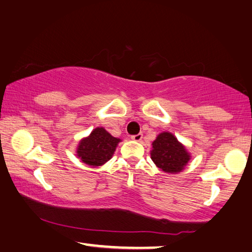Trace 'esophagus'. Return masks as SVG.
I'll return each instance as SVG.
<instances>
[{
	"mask_svg": "<svg viewBox=\"0 0 252 252\" xmlns=\"http://www.w3.org/2000/svg\"><path fill=\"white\" fill-rule=\"evenodd\" d=\"M130 138L133 139V140H135V142H140V140H142V138H143V134L139 133L137 135H133Z\"/></svg>",
	"mask_w": 252,
	"mask_h": 252,
	"instance_id": "esophagus-1",
	"label": "esophagus"
}]
</instances>
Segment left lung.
Returning a JSON list of instances; mask_svg holds the SVG:
<instances>
[{"label": "left lung", "mask_w": 252, "mask_h": 252, "mask_svg": "<svg viewBox=\"0 0 252 252\" xmlns=\"http://www.w3.org/2000/svg\"><path fill=\"white\" fill-rule=\"evenodd\" d=\"M152 159L165 173L176 174L187 165L190 156L177 138L170 133H161L153 143Z\"/></svg>", "instance_id": "8db88e82"}]
</instances>
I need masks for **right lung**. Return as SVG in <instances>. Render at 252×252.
Returning a JSON list of instances; mask_svg holds the SVG:
<instances>
[{"label":"right lung","mask_w":252,"mask_h":252,"mask_svg":"<svg viewBox=\"0 0 252 252\" xmlns=\"http://www.w3.org/2000/svg\"><path fill=\"white\" fill-rule=\"evenodd\" d=\"M121 139L113 137L104 128L97 127L78 145L77 156L90 166H100L112 158Z\"/></svg>","instance_id":"1"}]
</instances>
